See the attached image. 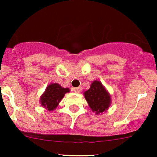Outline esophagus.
<instances>
[{
  "mask_svg": "<svg viewBox=\"0 0 157 157\" xmlns=\"http://www.w3.org/2000/svg\"><path fill=\"white\" fill-rule=\"evenodd\" d=\"M73 90H74V91L75 92V93H80V92H81L82 88L81 87H75V88L73 89Z\"/></svg>",
  "mask_w": 157,
  "mask_h": 157,
  "instance_id": "obj_1",
  "label": "esophagus"
}]
</instances>
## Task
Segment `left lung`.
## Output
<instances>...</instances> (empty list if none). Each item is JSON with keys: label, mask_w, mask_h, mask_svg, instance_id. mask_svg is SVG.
Masks as SVG:
<instances>
[{"label": "left lung", "mask_w": 157, "mask_h": 157, "mask_svg": "<svg viewBox=\"0 0 157 157\" xmlns=\"http://www.w3.org/2000/svg\"><path fill=\"white\" fill-rule=\"evenodd\" d=\"M84 96L90 107L96 114L102 113L110 105V95L98 80L92 83L90 88L84 93Z\"/></svg>", "instance_id": "obj_1"}]
</instances>
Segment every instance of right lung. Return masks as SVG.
<instances>
[{"instance_id": "add662e5", "label": "right lung", "mask_w": 157, "mask_h": 157, "mask_svg": "<svg viewBox=\"0 0 157 157\" xmlns=\"http://www.w3.org/2000/svg\"><path fill=\"white\" fill-rule=\"evenodd\" d=\"M68 88H63L58 83H52L48 85L45 93L41 96V104L48 111L54 110L60 101L64 97L66 93H68Z\"/></svg>"}]
</instances>
